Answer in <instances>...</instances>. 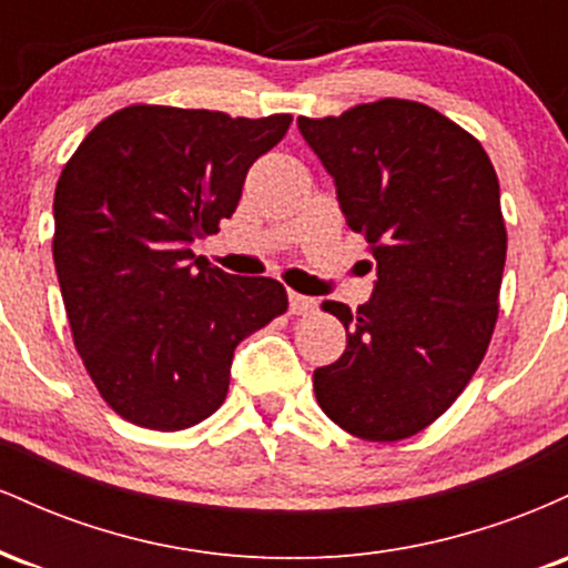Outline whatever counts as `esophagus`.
<instances>
[{
    "label": "esophagus",
    "mask_w": 568,
    "mask_h": 568,
    "mask_svg": "<svg viewBox=\"0 0 568 568\" xmlns=\"http://www.w3.org/2000/svg\"><path fill=\"white\" fill-rule=\"evenodd\" d=\"M288 306H291V315H306V312L315 310L317 302H315V298L302 296V293L291 291V293H288Z\"/></svg>",
    "instance_id": "esophagus-1"
}]
</instances>
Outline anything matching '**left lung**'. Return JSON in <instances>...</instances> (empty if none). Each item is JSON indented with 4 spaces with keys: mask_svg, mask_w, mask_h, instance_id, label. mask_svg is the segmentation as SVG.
Returning <instances> with one entry per match:
<instances>
[{
    "mask_svg": "<svg viewBox=\"0 0 568 568\" xmlns=\"http://www.w3.org/2000/svg\"><path fill=\"white\" fill-rule=\"evenodd\" d=\"M352 232L376 262L374 296L323 302L347 349L315 371L331 422L393 443L433 425L484 361L499 315L507 230L499 181L475 135L403 98L298 116Z\"/></svg>",
    "mask_w": 568,
    "mask_h": 568,
    "instance_id": "obj_1",
    "label": "left lung"
}]
</instances>
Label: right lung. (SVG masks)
Masks as SVG:
<instances>
[{
	"label": "right lung",
	"mask_w": 568,
	"mask_h": 568,
	"mask_svg": "<svg viewBox=\"0 0 568 568\" xmlns=\"http://www.w3.org/2000/svg\"><path fill=\"white\" fill-rule=\"evenodd\" d=\"M135 103L84 135L55 186L53 258L90 379L122 419L175 433L224 403L234 347L288 310L272 277L226 275L192 243L237 207L291 128Z\"/></svg>",
	"instance_id": "add662e5"
}]
</instances>
